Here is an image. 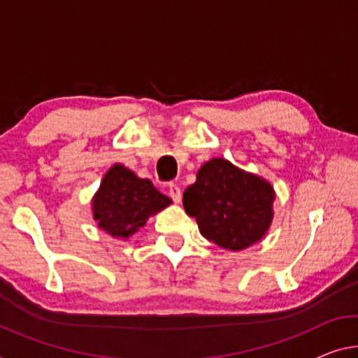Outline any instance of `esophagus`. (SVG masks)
<instances>
[{"instance_id":"obj_1","label":"esophagus","mask_w":358,"mask_h":358,"mask_svg":"<svg viewBox=\"0 0 358 358\" xmlns=\"http://www.w3.org/2000/svg\"><path fill=\"white\" fill-rule=\"evenodd\" d=\"M169 196L173 198L174 203H179L180 201V198H182V194H180L179 185H176V184L169 185Z\"/></svg>"}]
</instances>
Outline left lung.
Returning <instances> with one entry per match:
<instances>
[{"instance_id":"obj_1","label":"left lung","mask_w":358,"mask_h":358,"mask_svg":"<svg viewBox=\"0 0 358 358\" xmlns=\"http://www.w3.org/2000/svg\"><path fill=\"white\" fill-rule=\"evenodd\" d=\"M273 189L255 174L214 158L184 192V210L205 238L225 250H245L262 238L272 221Z\"/></svg>"}]
</instances>
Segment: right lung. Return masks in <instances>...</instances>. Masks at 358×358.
Returning a JSON list of instances; mask_svg holds the SVG:
<instances>
[{"instance_id": "right-lung-1", "label": "right lung", "mask_w": 358, "mask_h": 358, "mask_svg": "<svg viewBox=\"0 0 358 358\" xmlns=\"http://www.w3.org/2000/svg\"><path fill=\"white\" fill-rule=\"evenodd\" d=\"M168 205H171V198L158 192L150 180L139 179L122 164L110 168L92 200L99 227L122 238L137 232L148 216Z\"/></svg>"}]
</instances>
